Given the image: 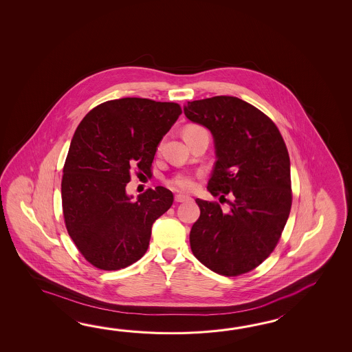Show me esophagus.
<instances>
[{
  "instance_id": "esophagus-1",
  "label": "esophagus",
  "mask_w": 352,
  "mask_h": 352,
  "mask_svg": "<svg viewBox=\"0 0 352 352\" xmlns=\"http://www.w3.org/2000/svg\"><path fill=\"white\" fill-rule=\"evenodd\" d=\"M175 200H176V202H185L187 200H190V197L185 196V195L179 194L175 196Z\"/></svg>"
}]
</instances>
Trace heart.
<instances>
[{
  "label": "heart",
  "mask_w": 352,
  "mask_h": 352,
  "mask_svg": "<svg viewBox=\"0 0 352 352\" xmlns=\"http://www.w3.org/2000/svg\"><path fill=\"white\" fill-rule=\"evenodd\" d=\"M201 129H204V128L200 127V126L190 124L184 129V135L195 133V132L201 131ZM167 182H168L170 186H173V188H176L179 191L188 192V191H192L196 187V176L192 173H186V171H181V173L173 175V177L168 179Z\"/></svg>",
  "instance_id": "1"
}]
</instances>
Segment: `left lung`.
I'll list each match as a JSON object with an SVG mask.
<instances>
[{
  "label": "left lung",
  "instance_id": "left-lung-1",
  "mask_svg": "<svg viewBox=\"0 0 352 352\" xmlns=\"http://www.w3.org/2000/svg\"><path fill=\"white\" fill-rule=\"evenodd\" d=\"M184 112L214 137L217 162L208 190L233 197L226 201L229 211L196 199L200 217L190 232L191 250L217 274H244L270 256L289 217L291 162L283 137L268 116L236 97L187 102Z\"/></svg>",
  "mask_w": 352,
  "mask_h": 352
}]
</instances>
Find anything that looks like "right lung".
Masks as SVG:
<instances>
[{
	"mask_svg": "<svg viewBox=\"0 0 352 352\" xmlns=\"http://www.w3.org/2000/svg\"><path fill=\"white\" fill-rule=\"evenodd\" d=\"M181 113L173 102L122 98L97 105L76 128L63 168V214L78 250L98 270L141 259L152 224L171 208L166 187L132 200L126 186L133 168L152 175L158 143Z\"/></svg>",
	"mask_w": 352,
	"mask_h": 352,
	"instance_id": "add662e5",
	"label": "right lung"
}]
</instances>
